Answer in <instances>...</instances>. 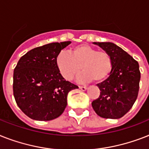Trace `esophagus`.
<instances>
[{
	"label": "esophagus",
	"mask_w": 149,
	"mask_h": 149,
	"mask_svg": "<svg viewBox=\"0 0 149 149\" xmlns=\"http://www.w3.org/2000/svg\"><path fill=\"white\" fill-rule=\"evenodd\" d=\"M79 89H81V90H83V91H86L87 89V87L86 86H79Z\"/></svg>",
	"instance_id": "esophagus-1"
}]
</instances>
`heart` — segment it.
<instances>
[{
	"label": "heart",
	"mask_w": 149,
	"mask_h": 149,
	"mask_svg": "<svg viewBox=\"0 0 149 149\" xmlns=\"http://www.w3.org/2000/svg\"><path fill=\"white\" fill-rule=\"evenodd\" d=\"M56 66L66 80L71 81L82 70V79L102 83L109 77L112 70V60L109 53L97 50L93 47L81 44L73 47L70 53L61 51L56 59Z\"/></svg>",
	"instance_id": "1"
}]
</instances>
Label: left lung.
<instances>
[{"label": "left lung", "mask_w": 149, "mask_h": 149, "mask_svg": "<svg viewBox=\"0 0 149 149\" xmlns=\"http://www.w3.org/2000/svg\"><path fill=\"white\" fill-rule=\"evenodd\" d=\"M93 43L109 54L112 70L106 80L97 84L100 95L93 101L92 106L102 118H122L131 109L137 99L141 78L139 63L115 43Z\"/></svg>", "instance_id": "1"}]
</instances>
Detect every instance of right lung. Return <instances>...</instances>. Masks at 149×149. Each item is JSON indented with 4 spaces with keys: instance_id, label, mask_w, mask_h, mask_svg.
<instances>
[{
    "instance_id": "1",
    "label": "right lung",
    "mask_w": 149,
    "mask_h": 149,
    "mask_svg": "<svg viewBox=\"0 0 149 149\" xmlns=\"http://www.w3.org/2000/svg\"><path fill=\"white\" fill-rule=\"evenodd\" d=\"M70 41L51 43L28 51L14 71L13 90L18 107L32 119L49 121L62 114L67 95L79 87L60 74L56 59Z\"/></svg>"
}]
</instances>
